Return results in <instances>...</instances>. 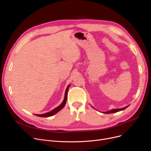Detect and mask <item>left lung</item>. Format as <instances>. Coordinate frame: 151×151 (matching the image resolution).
I'll use <instances>...</instances> for the list:
<instances>
[{"instance_id":"obj_1","label":"left lung","mask_w":151,"mask_h":151,"mask_svg":"<svg viewBox=\"0 0 151 151\" xmlns=\"http://www.w3.org/2000/svg\"><path fill=\"white\" fill-rule=\"evenodd\" d=\"M128 106H126L125 107H123V108H122V109H112V110H110V111H107V112H104L102 113L104 114H112V113H115V112H119V111H121V110H124L125 109H127Z\"/></svg>"}]
</instances>
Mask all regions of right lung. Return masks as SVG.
Segmentation results:
<instances>
[{
  "instance_id": "obj_1",
  "label": "right lung",
  "mask_w": 151,
  "mask_h": 151,
  "mask_svg": "<svg viewBox=\"0 0 151 151\" xmlns=\"http://www.w3.org/2000/svg\"><path fill=\"white\" fill-rule=\"evenodd\" d=\"M69 87H70V85H68V87L66 89V91H65V97H64V99H63V101L62 102V103L59 106H58L57 107H56L55 109H54V110H52V111H50V112H47L45 114H40V115H38V114H35L36 116H41V117H49V116H51L52 115H55V114H57V112H59V111L62 109L64 106H65V104H66V102H67V93H68V90L69 89Z\"/></svg>"
}]
</instances>
